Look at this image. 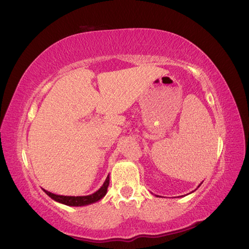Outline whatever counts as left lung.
Instances as JSON below:
<instances>
[{
  "label": "left lung",
  "mask_w": 249,
  "mask_h": 249,
  "mask_svg": "<svg viewBox=\"0 0 249 249\" xmlns=\"http://www.w3.org/2000/svg\"><path fill=\"white\" fill-rule=\"evenodd\" d=\"M201 184H202V182H201ZM201 184H200V185H199V186H197V188H199V187H200V186H201ZM192 192H194V191H192Z\"/></svg>",
  "instance_id": "obj_1"
}]
</instances>
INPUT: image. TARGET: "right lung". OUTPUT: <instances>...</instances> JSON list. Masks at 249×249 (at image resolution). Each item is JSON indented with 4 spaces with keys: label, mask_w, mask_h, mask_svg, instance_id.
<instances>
[{
    "label": "right lung",
    "mask_w": 249,
    "mask_h": 249,
    "mask_svg": "<svg viewBox=\"0 0 249 249\" xmlns=\"http://www.w3.org/2000/svg\"><path fill=\"white\" fill-rule=\"evenodd\" d=\"M109 185V175L106 177V179L104 181V184L102 187L95 191L94 194L89 195V196H59V195H54L49 192L47 190H44L45 194H46L48 196L52 197L53 200L55 202H59L61 204L68 205V206H85V205H89L92 204V203H95L100 201L101 199H103L105 195L107 194V188Z\"/></svg>",
    "instance_id": "right-lung-1"
}]
</instances>
